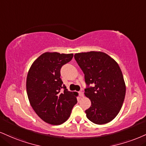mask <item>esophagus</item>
Here are the masks:
<instances>
[{"label": "esophagus", "mask_w": 146, "mask_h": 146, "mask_svg": "<svg viewBox=\"0 0 146 146\" xmlns=\"http://www.w3.org/2000/svg\"><path fill=\"white\" fill-rule=\"evenodd\" d=\"M78 93H79V95H80V97H83L84 95L83 92H81V91H80V92H79Z\"/></svg>", "instance_id": "obj_1"}]
</instances>
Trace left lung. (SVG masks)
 <instances>
[{"instance_id": "1", "label": "left lung", "mask_w": 146, "mask_h": 146, "mask_svg": "<svg viewBox=\"0 0 146 146\" xmlns=\"http://www.w3.org/2000/svg\"><path fill=\"white\" fill-rule=\"evenodd\" d=\"M74 58L84 73L86 96L91 106L85 111L88 119L96 124L108 123L120 111L126 86L117 63L101 52L75 54Z\"/></svg>"}]
</instances>
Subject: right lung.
Wrapping results in <instances>:
<instances>
[{
    "mask_svg": "<svg viewBox=\"0 0 146 146\" xmlns=\"http://www.w3.org/2000/svg\"><path fill=\"white\" fill-rule=\"evenodd\" d=\"M73 54L45 52L30 68L26 91L31 106L47 123L59 125L68 118L76 104L75 92H69L60 78V69Z\"/></svg>",
    "mask_w": 146,
    "mask_h": 146,
    "instance_id": "right-lung-1",
    "label": "right lung"
}]
</instances>
